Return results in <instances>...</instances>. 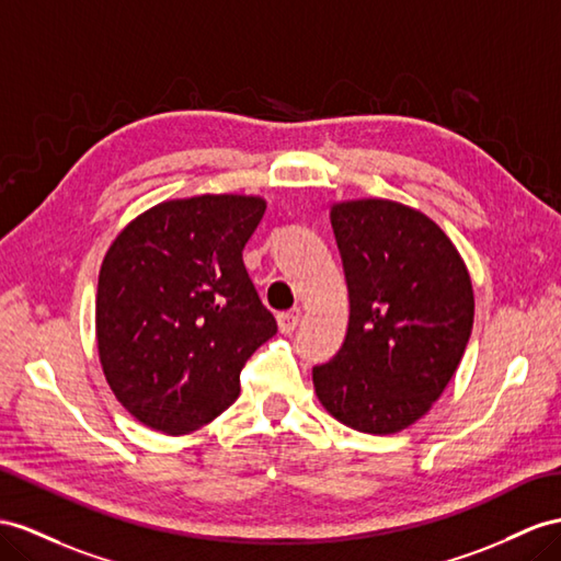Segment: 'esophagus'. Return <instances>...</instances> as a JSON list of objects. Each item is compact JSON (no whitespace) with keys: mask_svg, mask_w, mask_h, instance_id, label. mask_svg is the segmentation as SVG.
<instances>
[{"mask_svg":"<svg viewBox=\"0 0 561 561\" xmlns=\"http://www.w3.org/2000/svg\"><path fill=\"white\" fill-rule=\"evenodd\" d=\"M298 322H300V310L298 308H291V310L277 314V324H279L282 334H291L294 329L298 327Z\"/></svg>","mask_w":561,"mask_h":561,"instance_id":"34e87169","label":"esophagus"}]
</instances>
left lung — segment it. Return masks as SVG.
Listing matches in <instances>:
<instances>
[{
    "label": "left lung",
    "instance_id": "obj_1",
    "mask_svg": "<svg viewBox=\"0 0 561 561\" xmlns=\"http://www.w3.org/2000/svg\"><path fill=\"white\" fill-rule=\"evenodd\" d=\"M348 284V329L332 360L312 367L334 417L386 436L417 422L462 360L473 324L469 272L424 213L396 201L332 208Z\"/></svg>",
    "mask_w": 561,
    "mask_h": 561
}]
</instances>
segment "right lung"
<instances>
[{"instance_id":"obj_1","label":"right lung","mask_w":561,"mask_h":561,"mask_svg":"<svg viewBox=\"0 0 561 561\" xmlns=\"http://www.w3.org/2000/svg\"><path fill=\"white\" fill-rule=\"evenodd\" d=\"M257 196H194L141 213L111 243L96 286V343L123 408L190 434L239 396V375L277 320L243 265Z\"/></svg>"}]
</instances>
